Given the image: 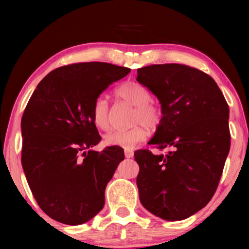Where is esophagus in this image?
Listing matches in <instances>:
<instances>
[{
	"label": "esophagus",
	"mask_w": 249,
	"mask_h": 249,
	"mask_svg": "<svg viewBox=\"0 0 249 249\" xmlns=\"http://www.w3.org/2000/svg\"><path fill=\"white\" fill-rule=\"evenodd\" d=\"M125 157L126 158H131L134 156V151L133 150H125Z\"/></svg>",
	"instance_id": "esophagus-1"
}]
</instances>
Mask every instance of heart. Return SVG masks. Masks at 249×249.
Wrapping results in <instances>:
<instances>
[{
  "instance_id": "1",
  "label": "heart",
  "mask_w": 249,
  "mask_h": 249,
  "mask_svg": "<svg viewBox=\"0 0 249 249\" xmlns=\"http://www.w3.org/2000/svg\"><path fill=\"white\" fill-rule=\"evenodd\" d=\"M115 95L124 102L135 107L134 124L128 130H115L106 136L105 142L111 146H121L123 149H133L147 136V129L156 128L160 124L162 112L160 106L152 102L151 92L144 86L136 81H126L115 89ZM92 119L96 127L102 130L110 128L109 104L105 97H98L93 105Z\"/></svg>"
}]
</instances>
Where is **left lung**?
Wrapping results in <instances>:
<instances>
[{"instance_id": "8db88e82", "label": "left lung", "mask_w": 249, "mask_h": 249, "mask_svg": "<svg viewBox=\"0 0 249 249\" xmlns=\"http://www.w3.org/2000/svg\"><path fill=\"white\" fill-rule=\"evenodd\" d=\"M137 81L161 105L162 119L149 150L135 152L141 204L157 217L182 220L197 213L217 189L230 150L229 107L214 79L197 68L158 64L139 68Z\"/></svg>"}]
</instances>
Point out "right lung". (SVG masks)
Segmentation results:
<instances>
[{"mask_svg": "<svg viewBox=\"0 0 249 249\" xmlns=\"http://www.w3.org/2000/svg\"><path fill=\"white\" fill-rule=\"evenodd\" d=\"M129 71L109 63H76L49 72L32 94L21 120V162L35 200L52 219L81 225L104 208L106 186L124 151L92 150L102 140L92 108Z\"/></svg>", "mask_w": 249, "mask_h": 249, "instance_id": "right-lung-1", "label": "right lung"}]
</instances>
